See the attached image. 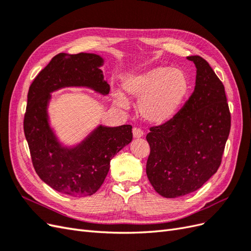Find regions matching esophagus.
I'll list each match as a JSON object with an SVG mask.
<instances>
[{"mask_svg": "<svg viewBox=\"0 0 251 251\" xmlns=\"http://www.w3.org/2000/svg\"><path fill=\"white\" fill-rule=\"evenodd\" d=\"M133 136H134V138H141L143 136V131L139 127H134L133 128Z\"/></svg>", "mask_w": 251, "mask_h": 251, "instance_id": "34e87169", "label": "esophagus"}]
</instances>
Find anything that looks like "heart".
<instances>
[{"label": "heart", "mask_w": 251, "mask_h": 251, "mask_svg": "<svg viewBox=\"0 0 251 251\" xmlns=\"http://www.w3.org/2000/svg\"><path fill=\"white\" fill-rule=\"evenodd\" d=\"M128 96L139 101L141 115L151 124L160 125L172 119L185 100L189 91V80L184 71L158 66L124 81ZM114 100L121 108H127L126 97L114 92Z\"/></svg>", "instance_id": "obj_1"}]
</instances>
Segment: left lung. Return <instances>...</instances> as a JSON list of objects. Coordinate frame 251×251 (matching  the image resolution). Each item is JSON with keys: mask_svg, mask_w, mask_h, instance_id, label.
Listing matches in <instances>:
<instances>
[{"mask_svg": "<svg viewBox=\"0 0 251 251\" xmlns=\"http://www.w3.org/2000/svg\"><path fill=\"white\" fill-rule=\"evenodd\" d=\"M197 68L193 94L176 115L151 126L147 175L164 198L199 189L222 161L230 132V112L222 81L199 55L188 56Z\"/></svg>", "mask_w": 251, "mask_h": 251, "instance_id": "8db88e82", "label": "left lung"}]
</instances>
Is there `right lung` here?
Returning a JSON list of instances; mask_svg holds the SVG:
<instances>
[{
    "mask_svg": "<svg viewBox=\"0 0 251 251\" xmlns=\"http://www.w3.org/2000/svg\"><path fill=\"white\" fill-rule=\"evenodd\" d=\"M103 59L92 53H59L36 75L28 91L24 133L33 168L55 191L73 197L96 193L107 177L111 159L130 143L132 126H100L76 147H62L48 123L50 93L64 87H88L108 94Z\"/></svg>",
    "mask_w": 251,
    "mask_h": 251,
    "instance_id": "obj_1",
    "label": "right lung"
}]
</instances>
